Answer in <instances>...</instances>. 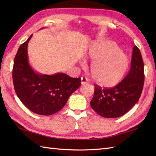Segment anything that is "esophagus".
Returning a JSON list of instances; mask_svg holds the SVG:
<instances>
[{
	"label": "esophagus",
	"mask_w": 156,
	"mask_h": 156,
	"mask_svg": "<svg viewBox=\"0 0 156 156\" xmlns=\"http://www.w3.org/2000/svg\"><path fill=\"white\" fill-rule=\"evenodd\" d=\"M81 83L82 85H84L88 83V79L86 77H81Z\"/></svg>",
	"instance_id": "esophagus-1"
}]
</instances>
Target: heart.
<instances>
[{"label":"heart","mask_w":156,"mask_h":156,"mask_svg":"<svg viewBox=\"0 0 156 156\" xmlns=\"http://www.w3.org/2000/svg\"><path fill=\"white\" fill-rule=\"evenodd\" d=\"M86 58L92 60L90 74L99 85L112 87L121 81L129 68V58L115 42L99 39L89 47Z\"/></svg>","instance_id":"obj_1"}]
</instances>
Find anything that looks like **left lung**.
Listing matches in <instances>:
<instances>
[{"label": "left lung", "mask_w": 156, "mask_h": 156, "mask_svg": "<svg viewBox=\"0 0 156 156\" xmlns=\"http://www.w3.org/2000/svg\"><path fill=\"white\" fill-rule=\"evenodd\" d=\"M144 64L141 51L133 48L131 68L120 83L111 88L94 86V94L90 101L93 110L106 118L121 117L138 102L144 84Z\"/></svg>", "instance_id": "obj_1"}]
</instances>
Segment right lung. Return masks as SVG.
<instances>
[{"label": "right lung", "instance_id": "obj_1", "mask_svg": "<svg viewBox=\"0 0 156 156\" xmlns=\"http://www.w3.org/2000/svg\"><path fill=\"white\" fill-rule=\"evenodd\" d=\"M32 35L20 45L14 59L12 81L16 95L32 112L51 115L60 111L73 92L80 87V78L64 73L54 75L35 72L28 60L27 45Z\"/></svg>", "mask_w": 156, "mask_h": 156}]
</instances>
